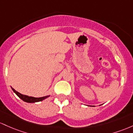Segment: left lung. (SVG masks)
<instances>
[{
  "label": "left lung",
  "mask_w": 133,
  "mask_h": 133,
  "mask_svg": "<svg viewBox=\"0 0 133 133\" xmlns=\"http://www.w3.org/2000/svg\"><path fill=\"white\" fill-rule=\"evenodd\" d=\"M93 106H94V105H93Z\"/></svg>",
  "instance_id": "left-lung-1"
}]
</instances>
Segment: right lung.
I'll return each instance as SVG.
<instances>
[{"instance_id": "add662e5", "label": "right lung", "mask_w": 133, "mask_h": 133, "mask_svg": "<svg viewBox=\"0 0 133 133\" xmlns=\"http://www.w3.org/2000/svg\"><path fill=\"white\" fill-rule=\"evenodd\" d=\"M12 90H13V92H14L21 99H22V101H24V102H28V103H34L37 102H40V101H43V100L46 99V98H48L49 96H50V95H46V96L42 97L36 98V97H33L28 96V95H26L21 94H20L19 92H17V91L14 90L13 88H12Z\"/></svg>"}]
</instances>
